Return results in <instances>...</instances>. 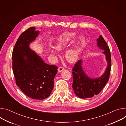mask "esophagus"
Masks as SVG:
<instances>
[{
    "mask_svg": "<svg viewBox=\"0 0 126 126\" xmlns=\"http://www.w3.org/2000/svg\"><path fill=\"white\" fill-rule=\"evenodd\" d=\"M64 68L63 67H62V66H61V67H59V68H58V72H62L63 70H64Z\"/></svg>",
    "mask_w": 126,
    "mask_h": 126,
    "instance_id": "34e87169",
    "label": "esophagus"
}]
</instances>
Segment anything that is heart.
<instances>
[{
	"label": "heart",
	"instance_id": "obj_1",
	"mask_svg": "<svg viewBox=\"0 0 126 126\" xmlns=\"http://www.w3.org/2000/svg\"><path fill=\"white\" fill-rule=\"evenodd\" d=\"M75 37V34L74 33L64 32L59 36L57 39L55 44V48L58 50H62L66 47L68 44L72 41ZM81 44H79L74 47L67 49L65 54L66 60L69 63H74L77 62L79 57L81 51ZM50 52L52 54H57V50L55 48H52L50 49Z\"/></svg>",
	"mask_w": 126,
	"mask_h": 126
}]
</instances>
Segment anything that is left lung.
Instances as JSON below:
<instances>
[{"label":"left lung","mask_w":126,"mask_h":126,"mask_svg":"<svg viewBox=\"0 0 126 126\" xmlns=\"http://www.w3.org/2000/svg\"><path fill=\"white\" fill-rule=\"evenodd\" d=\"M97 45L104 50L108 65L104 74L98 78L93 79L86 74L82 66V60H79L73 68V88L79 98L85 99L98 94L109 80L111 69V56L110 48L103 36L97 39Z\"/></svg>","instance_id":"left-lung-1"}]
</instances>
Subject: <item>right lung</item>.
I'll return each instance as SVG.
<instances>
[{
  "mask_svg": "<svg viewBox=\"0 0 126 126\" xmlns=\"http://www.w3.org/2000/svg\"><path fill=\"white\" fill-rule=\"evenodd\" d=\"M39 34L35 27L21 33L13 50L12 63L16 85L27 96L40 100L50 94L58 67L46 63L30 48Z\"/></svg>",
  "mask_w": 126,
  "mask_h": 126,
  "instance_id": "right-lung-1",
  "label": "right lung"
}]
</instances>
